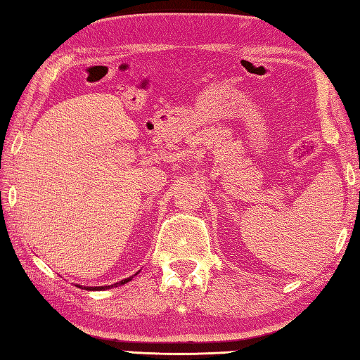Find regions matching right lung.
<instances>
[{
	"instance_id": "1",
	"label": "right lung",
	"mask_w": 360,
	"mask_h": 360,
	"mask_svg": "<svg viewBox=\"0 0 360 360\" xmlns=\"http://www.w3.org/2000/svg\"><path fill=\"white\" fill-rule=\"evenodd\" d=\"M128 281H131V278L120 281V283H117V284H114V285H105V287H81V288H86V290H103V288H110V287H118V285H122V284H126V283H128Z\"/></svg>"
}]
</instances>
